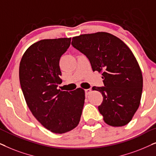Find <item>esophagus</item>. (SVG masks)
Listing matches in <instances>:
<instances>
[{"instance_id": "34e87169", "label": "esophagus", "mask_w": 156, "mask_h": 156, "mask_svg": "<svg viewBox=\"0 0 156 156\" xmlns=\"http://www.w3.org/2000/svg\"><path fill=\"white\" fill-rule=\"evenodd\" d=\"M90 92H91V89H90V88L86 89V90H85V93H86V96H87V95H88Z\"/></svg>"}]
</instances>
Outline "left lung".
<instances>
[{"label":"left lung","mask_w":156,"mask_h":156,"mask_svg":"<svg viewBox=\"0 0 156 156\" xmlns=\"http://www.w3.org/2000/svg\"><path fill=\"white\" fill-rule=\"evenodd\" d=\"M71 45L88 58L93 71L102 72L104 86L93 87L102 94L100 113L108 125L123 126L131 120L143 90V76L133 53L124 42L105 32L72 38Z\"/></svg>","instance_id":"left-lung-1"}]
</instances>
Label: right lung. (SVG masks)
Returning <instances> with one entry per match:
<instances>
[{
    "mask_svg": "<svg viewBox=\"0 0 156 156\" xmlns=\"http://www.w3.org/2000/svg\"><path fill=\"white\" fill-rule=\"evenodd\" d=\"M71 38L44 39L31 45L19 67L21 89L34 117L55 133L68 132L79 123L85 91L58 89L61 83L59 61L70 45Z\"/></svg>",
    "mask_w": 156,
    "mask_h": 156,
    "instance_id": "add662e5",
    "label": "right lung"
}]
</instances>
